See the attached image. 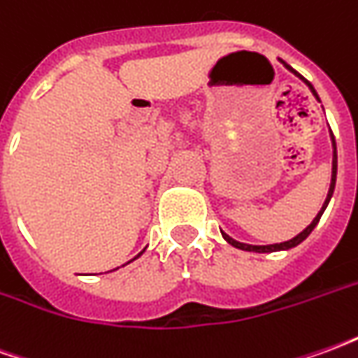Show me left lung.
<instances>
[{
  "label": "left lung",
  "instance_id": "left-lung-1",
  "mask_svg": "<svg viewBox=\"0 0 358 358\" xmlns=\"http://www.w3.org/2000/svg\"><path fill=\"white\" fill-rule=\"evenodd\" d=\"M282 63H284V61H282ZM284 65H285V63H284ZM285 69H287V71H292L293 74H297V76H301V74H299V73H295V71H293V69H292V66H289V65H285ZM301 78H303V76H301ZM303 80H305V78H303ZM305 82H307V86H308V88H310V92H313V95H315L316 99H318V95H316L315 88L310 86V82H308V80H305ZM318 101H320V99H318ZM331 143H334V161H331V184H330V192H328V197H326V201H324V205H322V209H320V213L316 215L315 220H313V222H310V224H308L307 228L303 230V232L297 234V236H295L293 240L284 241V243H274V245H248V243H241V241L232 240V238H230L228 234L222 232V236H224V240L228 241L230 245H234V248L243 249V251H255V253H272V251H280V249H292V248H295V245H299L301 241L305 240V238H307L308 234H310V232H313V230H315V226L318 224V220H320V217H322L324 209H326V205H328V201H330L331 194H334V187H336V174H338V153H336V140H334V134H331Z\"/></svg>",
  "mask_w": 358,
  "mask_h": 358
}]
</instances>
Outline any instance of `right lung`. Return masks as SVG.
<instances>
[{"label":"right lung","instance_id":"1","mask_svg":"<svg viewBox=\"0 0 358 358\" xmlns=\"http://www.w3.org/2000/svg\"><path fill=\"white\" fill-rule=\"evenodd\" d=\"M140 255H141V253H140ZM140 255H138V257H140Z\"/></svg>","mask_w":358,"mask_h":358}]
</instances>
